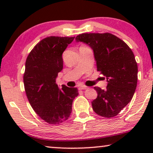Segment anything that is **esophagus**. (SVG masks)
Wrapping results in <instances>:
<instances>
[{
  "instance_id": "1",
  "label": "esophagus",
  "mask_w": 153,
  "mask_h": 153,
  "mask_svg": "<svg viewBox=\"0 0 153 153\" xmlns=\"http://www.w3.org/2000/svg\"><path fill=\"white\" fill-rule=\"evenodd\" d=\"M87 88H88V87L85 86V85H81V86L79 87V89L80 90H85Z\"/></svg>"
}]
</instances>
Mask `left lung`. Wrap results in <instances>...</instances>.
<instances>
[{
	"instance_id": "1",
	"label": "left lung",
	"mask_w": 153,
	"mask_h": 153,
	"mask_svg": "<svg viewBox=\"0 0 153 153\" xmlns=\"http://www.w3.org/2000/svg\"><path fill=\"white\" fill-rule=\"evenodd\" d=\"M75 39L93 49L97 70L108 82L106 90L94 87L97 97L92 102L93 111L104 118L116 116L132 99L137 88L138 66L132 51L109 33H82Z\"/></svg>"
}]
</instances>
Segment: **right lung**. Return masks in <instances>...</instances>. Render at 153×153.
Returning <instances> with one entry per match:
<instances>
[{"mask_svg": "<svg viewBox=\"0 0 153 153\" xmlns=\"http://www.w3.org/2000/svg\"><path fill=\"white\" fill-rule=\"evenodd\" d=\"M75 37L50 36L42 39L26 58L24 84L29 103L35 113L50 125L68 120L76 88L62 85L58 88L56 79L62 70V54Z\"/></svg>", "mask_w": 153, "mask_h": 153, "instance_id": "1", "label": "right lung"}]
</instances>
